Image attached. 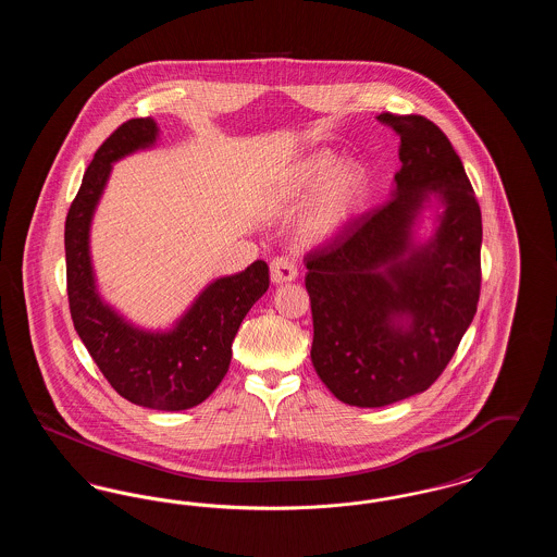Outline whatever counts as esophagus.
Returning a JSON list of instances; mask_svg holds the SVG:
<instances>
[{"instance_id": "obj_1", "label": "esophagus", "mask_w": 557, "mask_h": 557, "mask_svg": "<svg viewBox=\"0 0 557 557\" xmlns=\"http://www.w3.org/2000/svg\"><path fill=\"white\" fill-rule=\"evenodd\" d=\"M269 269H271V282H273V284L292 282V280H296V275H298L294 261H290L288 257H275V259L271 261Z\"/></svg>"}]
</instances>
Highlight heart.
Wrapping results in <instances>:
<instances>
[{
    "label": "heart",
    "mask_w": 557,
    "mask_h": 557,
    "mask_svg": "<svg viewBox=\"0 0 557 557\" xmlns=\"http://www.w3.org/2000/svg\"><path fill=\"white\" fill-rule=\"evenodd\" d=\"M330 150H319L296 164L275 194V207L298 209L319 188L302 219L300 232L309 242L341 236L357 216L370 191L368 171L357 162H345Z\"/></svg>",
    "instance_id": "1"
}]
</instances>
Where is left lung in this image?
Wrapping results in <instances>:
<instances>
[{"label": "left lung", "mask_w": 557, "mask_h": 557, "mask_svg": "<svg viewBox=\"0 0 557 557\" xmlns=\"http://www.w3.org/2000/svg\"><path fill=\"white\" fill-rule=\"evenodd\" d=\"M400 137L391 198L311 250V361L346 405L384 407L430 388L449 366L480 298L482 216L449 137L420 114L384 112ZM430 195L446 205L435 238L410 244Z\"/></svg>", "instance_id": "8db88e82"}]
</instances>
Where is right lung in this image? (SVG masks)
I'll return each mask as SVG.
<instances>
[{
  "mask_svg": "<svg viewBox=\"0 0 557 557\" xmlns=\"http://www.w3.org/2000/svg\"><path fill=\"white\" fill-rule=\"evenodd\" d=\"M154 119H132L108 135L89 162L66 214V292L75 330L108 384L127 400L160 411L200 405L221 384L232 343L250 307L269 288V267L214 280L171 332H144L102 302L89 261V225L114 160L157 141Z\"/></svg>",
  "mask_w": 557,
  "mask_h": 557,
  "instance_id": "obj_1",
  "label": "right lung"
}]
</instances>
